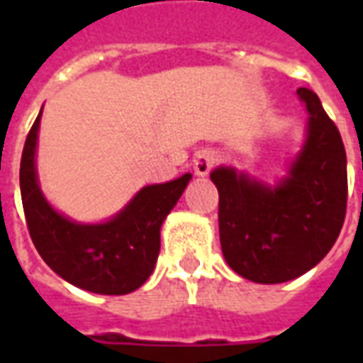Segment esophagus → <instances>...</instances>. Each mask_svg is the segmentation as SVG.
<instances>
[{"instance_id": "obj_1", "label": "esophagus", "mask_w": 363, "mask_h": 363, "mask_svg": "<svg viewBox=\"0 0 363 363\" xmlns=\"http://www.w3.org/2000/svg\"><path fill=\"white\" fill-rule=\"evenodd\" d=\"M192 161H194V173H196L198 177H206V174L212 171V167L216 165L218 157H216V153H213V151L202 150V151H198Z\"/></svg>"}]
</instances>
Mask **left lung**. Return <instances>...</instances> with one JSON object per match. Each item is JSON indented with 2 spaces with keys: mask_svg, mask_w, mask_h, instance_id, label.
<instances>
[{
  "mask_svg": "<svg viewBox=\"0 0 363 363\" xmlns=\"http://www.w3.org/2000/svg\"><path fill=\"white\" fill-rule=\"evenodd\" d=\"M309 111L303 151L276 186L220 167V241L228 264L257 284L294 280L327 257L346 216L348 174L340 132L319 96L299 87Z\"/></svg>",
  "mask_w": 363,
  "mask_h": 363,
  "instance_id": "8db88e82",
  "label": "left lung"
}]
</instances>
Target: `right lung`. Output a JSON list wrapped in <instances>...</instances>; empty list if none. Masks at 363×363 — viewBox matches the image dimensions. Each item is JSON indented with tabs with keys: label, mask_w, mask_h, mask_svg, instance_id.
I'll return each mask as SVG.
<instances>
[{
	"label": "right lung",
	"mask_w": 363,
	"mask_h": 363,
	"mask_svg": "<svg viewBox=\"0 0 363 363\" xmlns=\"http://www.w3.org/2000/svg\"><path fill=\"white\" fill-rule=\"evenodd\" d=\"M40 114L21 157V198L36 251L54 272L77 288L103 296H124L142 286L155 268L161 223L173 210L192 174L142 189L106 223L82 225L52 210L38 189L35 171Z\"/></svg>",
	"instance_id": "right-lung-1"
}]
</instances>
